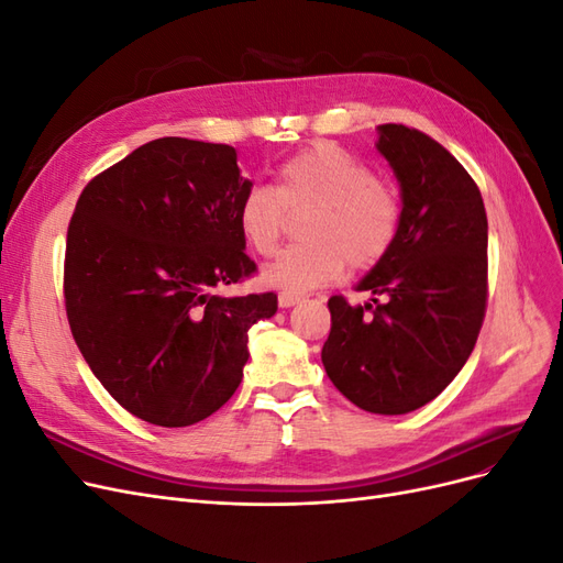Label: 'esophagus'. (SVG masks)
<instances>
[{"instance_id": "esophagus-1", "label": "esophagus", "mask_w": 563, "mask_h": 563, "mask_svg": "<svg viewBox=\"0 0 563 563\" xmlns=\"http://www.w3.org/2000/svg\"><path fill=\"white\" fill-rule=\"evenodd\" d=\"M300 298L298 296H288V294H279V308H294L298 305Z\"/></svg>"}]
</instances>
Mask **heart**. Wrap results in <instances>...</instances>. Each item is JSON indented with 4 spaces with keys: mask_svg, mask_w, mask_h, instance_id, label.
<instances>
[{
    "mask_svg": "<svg viewBox=\"0 0 563 563\" xmlns=\"http://www.w3.org/2000/svg\"><path fill=\"white\" fill-rule=\"evenodd\" d=\"M310 209L302 244L284 249L263 269V284L288 296L317 291L352 269H371L395 246L401 197L343 147L319 143L288 157L275 187L253 185L236 203V230L258 255L277 249L286 211Z\"/></svg>",
    "mask_w": 563,
    "mask_h": 563,
    "instance_id": "b5f03b06",
    "label": "heart"
}]
</instances>
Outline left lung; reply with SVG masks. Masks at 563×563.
I'll use <instances>...</instances> for the list:
<instances>
[{"mask_svg": "<svg viewBox=\"0 0 563 563\" xmlns=\"http://www.w3.org/2000/svg\"><path fill=\"white\" fill-rule=\"evenodd\" d=\"M378 131L401 185V228L356 286L373 302L329 300L321 362L354 406L401 416L441 395L474 350L488 300V220L479 187L444 145L404 124Z\"/></svg>", "mask_w": 563, "mask_h": 563, "instance_id": "left-lung-1", "label": "left lung"}]
</instances>
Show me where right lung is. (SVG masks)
Here are the masks:
<instances>
[{
    "label": "right lung",
    "mask_w": 563,
    "mask_h": 563,
    "mask_svg": "<svg viewBox=\"0 0 563 563\" xmlns=\"http://www.w3.org/2000/svg\"><path fill=\"white\" fill-rule=\"evenodd\" d=\"M253 183L223 143L157 139L84 187L63 296L75 343L126 411L159 428L216 413L244 376L249 329L277 294L216 296L255 263L236 230Z\"/></svg>",
    "instance_id": "1"
}]
</instances>
